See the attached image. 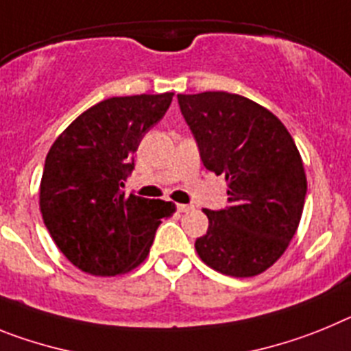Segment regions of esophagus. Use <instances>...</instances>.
Here are the masks:
<instances>
[{"mask_svg": "<svg viewBox=\"0 0 351 351\" xmlns=\"http://www.w3.org/2000/svg\"><path fill=\"white\" fill-rule=\"evenodd\" d=\"M176 208H178V212H189V210H193L194 206L193 205H182V203H180V205H176Z\"/></svg>", "mask_w": 351, "mask_h": 351, "instance_id": "1", "label": "esophagus"}]
</instances>
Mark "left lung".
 Wrapping results in <instances>:
<instances>
[{"instance_id":"left-lung-1","label":"left lung","mask_w":351,"mask_h":351,"mask_svg":"<svg viewBox=\"0 0 351 351\" xmlns=\"http://www.w3.org/2000/svg\"><path fill=\"white\" fill-rule=\"evenodd\" d=\"M203 166L224 175L226 208L203 210L206 234L194 243L210 268L252 277L272 267L302 217L307 180L302 157L281 120L228 91L178 95Z\"/></svg>"}]
</instances>
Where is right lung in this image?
I'll use <instances>...</instances> for the list:
<instances>
[{
    "label": "right lung",
    "instance_id": "1",
    "mask_svg": "<svg viewBox=\"0 0 351 351\" xmlns=\"http://www.w3.org/2000/svg\"><path fill=\"white\" fill-rule=\"evenodd\" d=\"M173 93L111 97L79 114L45 157L40 212L66 260L91 276L130 272L146 260L175 203L125 196L143 136L162 120Z\"/></svg>",
    "mask_w": 351,
    "mask_h": 351
}]
</instances>
